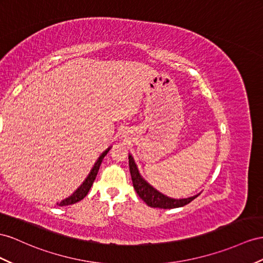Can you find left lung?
I'll return each instance as SVG.
<instances>
[{"label":"left lung","mask_w":263,"mask_h":263,"mask_svg":"<svg viewBox=\"0 0 263 263\" xmlns=\"http://www.w3.org/2000/svg\"><path fill=\"white\" fill-rule=\"evenodd\" d=\"M129 166H130V173L132 178L133 187L136 189L138 196L151 208H160V209L180 208L190 203L192 200L196 199L200 194L199 193L197 196L185 198V199L169 198L154 189L152 185H150L142 177H141V174L139 173V170L137 167V164L134 162L131 154H129Z\"/></svg>","instance_id":"8db88e82"}]
</instances>
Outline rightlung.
<instances>
[{
	"label": "right lung",
	"instance_id": "1",
	"mask_svg": "<svg viewBox=\"0 0 263 263\" xmlns=\"http://www.w3.org/2000/svg\"><path fill=\"white\" fill-rule=\"evenodd\" d=\"M110 149H111V146L107 147V149L99 157V159L97 160L96 164H94V166L92 167L91 172L89 173V176H87V178L84 180V182L80 185V187H78V190H77L76 192H74L71 197L66 198L65 200L60 202V203H57L58 205L63 206V205H69V204L77 203V202L82 200V199L86 196V194L89 193V191H90V189H91V186H92V184H93V182H94V180H96V178H97V174H98V172H99L101 163H102V160H103V158L106 156V153L110 151Z\"/></svg>",
	"mask_w": 263,
	"mask_h": 263
}]
</instances>
